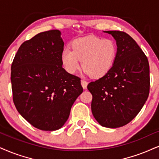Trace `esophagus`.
Masks as SVG:
<instances>
[{"instance_id":"esophagus-1","label":"esophagus","mask_w":159,"mask_h":159,"mask_svg":"<svg viewBox=\"0 0 159 159\" xmlns=\"http://www.w3.org/2000/svg\"><path fill=\"white\" fill-rule=\"evenodd\" d=\"M81 85L83 86V89H87V85H88V82L85 81V80H81Z\"/></svg>"}]
</instances>
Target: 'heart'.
<instances>
[{"label": "heart", "mask_w": 159, "mask_h": 159, "mask_svg": "<svg viewBox=\"0 0 159 159\" xmlns=\"http://www.w3.org/2000/svg\"><path fill=\"white\" fill-rule=\"evenodd\" d=\"M116 45L111 39L94 36L85 37L72 42V49L65 48L61 54V62L65 69L70 74L83 68L93 78H100L111 69L116 57Z\"/></svg>", "instance_id": "b5f03b06"}]
</instances>
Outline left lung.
Listing matches in <instances>:
<instances>
[{"mask_svg": "<svg viewBox=\"0 0 159 159\" xmlns=\"http://www.w3.org/2000/svg\"><path fill=\"white\" fill-rule=\"evenodd\" d=\"M115 39L117 53L111 69L88 85L93 99L91 111L99 125L116 128L139 113L150 92V66L139 45L120 31H105Z\"/></svg>", "mask_w": 159, "mask_h": 159, "instance_id": "obj_1", "label": "left lung"}]
</instances>
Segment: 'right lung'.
Segmentation results:
<instances>
[{
    "label": "right lung",
    "mask_w": 159,
    "mask_h": 159,
    "mask_svg": "<svg viewBox=\"0 0 159 159\" xmlns=\"http://www.w3.org/2000/svg\"><path fill=\"white\" fill-rule=\"evenodd\" d=\"M63 46L59 30L39 33L21 44L11 64L15 107L25 120L42 130L61 128L83 91L80 78L62 68Z\"/></svg>",
    "instance_id": "add662e5"
}]
</instances>
